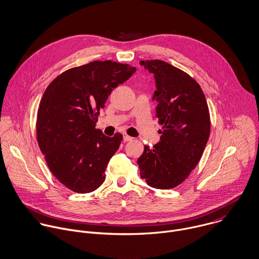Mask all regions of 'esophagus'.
Segmentation results:
<instances>
[{
	"label": "esophagus",
	"instance_id": "34e87169",
	"mask_svg": "<svg viewBox=\"0 0 259 259\" xmlns=\"http://www.w3.org/2000/svg\"><path fill=\"white\" fill-rule=\"evenodd\" d=\"M132 140H133L132 137H130V136L126 135V134H123V141H124V142H130V141H132Z\"/></svg>",
	"mask_w": 259,
	"mask_h": 259
}]
</instances>
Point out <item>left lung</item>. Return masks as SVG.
<instances>
[{
	"label": "left lung",
	"mask_w": 259,
	"mask_h": 259,
	"mask_svg": "<svg viewBox=\"0 0 259 259\" xmlns=\"http://www.w3.org/2000/svg\"><path fill=\"white\" fill-rule=\"evenodd\" d=\"M154 75L162 125L160 142L145 146L138 159L141 177L151 187L169 189L182 183L199 162L210 132L207 103L200 86L185 72L160 61H141Z\"/></svg>",
	"instance_id": "obj_1"
}]
</instances>
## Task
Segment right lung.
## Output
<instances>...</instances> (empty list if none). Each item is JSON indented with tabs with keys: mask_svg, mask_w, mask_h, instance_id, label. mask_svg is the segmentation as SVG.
Listing matches in <instances>:
<instances>
[{
	"mask_svg": "<svg viewBox=\"0 0 259 259\" xmlns=\"http://www.w3.org/2000/svg\"><path fill=\"white\" fill-rule=\"evenodd\" d=\"M135 67L94 61L70 69L47 88L37 111L36 135L52 173L69 189L88 193L105 180V169L122 141L95 128L111 91L130 79Z\"/></svg>",
	"mask_w": 259,
	"mask_h": 259,
	"instance_id": "obj_1",
	"label": "right lung"
}]
</instances>
